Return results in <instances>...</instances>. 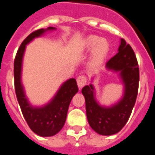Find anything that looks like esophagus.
I'll return each instance as SVG.
<instances>
[{"instance_id":"1","label":"esophagus","mask_w":155,"mask_h":155,"mask_svg":"<svg viewBox=\"0 0 155 155\" xmlns=\"http://www.w3.org/2000/svg\"><path fill=\"white\" fill-rule=\"evenodd\" d=\"M87 82V78L85 76H79L77 78V83L79 88H82L84 86H86Z\"/></svg>"}]
</instances>
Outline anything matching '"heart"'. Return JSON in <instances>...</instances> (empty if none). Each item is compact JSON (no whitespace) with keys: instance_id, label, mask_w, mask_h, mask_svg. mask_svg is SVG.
Here are the masks:
<instances>
[{"instance_id":"obj_1","label":"heart","mask_w":155,"mask_h":155,"mask_svg":"<svg viewBox=\"0 0 155 155\" xmlns=\"http://www.w3.org/2000/svg\"><path fill=\"white\" fill-rule=\"evenodd\" d=\"M110 43L105 38L98 35H89L81 43V49L83 51H91V62L98 64L105 60L110 52Z\"/></svg>"}]
</instances>
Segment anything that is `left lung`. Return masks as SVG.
Returning a JSON list of instances; mask_svg holds the SVG:
<instances>
[{
    "label": "left lung",
    "mask_w": 155,
    "mask_h": 155,
    "mask_svg": "<svg viewBox=\"0 0 155 155\" xmlns=\"http://www.w3.org/2000/svg\"><path fill=\"white\" fill-rule=\"evenodd\" d=\"M106 69L117 73L122 81L123 95L119 101L111 106L101 105L97 101L92 83L84 86L81 93L85 97L89 124L97 134L109 136L117 134L125 125L134 108L138 91V64L134 50L124 39H120L118 52L107 62Z\"/></svg>",
    "instance_id": "obj_1"
}]
</instances>
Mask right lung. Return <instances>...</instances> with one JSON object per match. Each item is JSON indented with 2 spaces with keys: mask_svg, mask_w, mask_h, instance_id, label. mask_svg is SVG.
<instances>
[{
  "mask_svg": "<svg viewBox=\"0 0 155 155\" xmlns=\"http://www.w3.org/2000/svg\"><path fill=\"white\" fill-rule=\"evenodd\" d=\"M54 30H56L55 27L49 26L29 35L21 43L14 60V86L17 99L29 127L35 134L41 137L54 136L61 131L66 120L69 104L78 91L76 79L69 78L60 86L53 98L43 106H33L26 95L21 82V72L26 45L35 38Z\"/></svg>",
  "mask_w": 155,
  "mask_h": 155,
  "instance_id": "right-lung-1",
  "label": "right lung"
}]
</instances>
